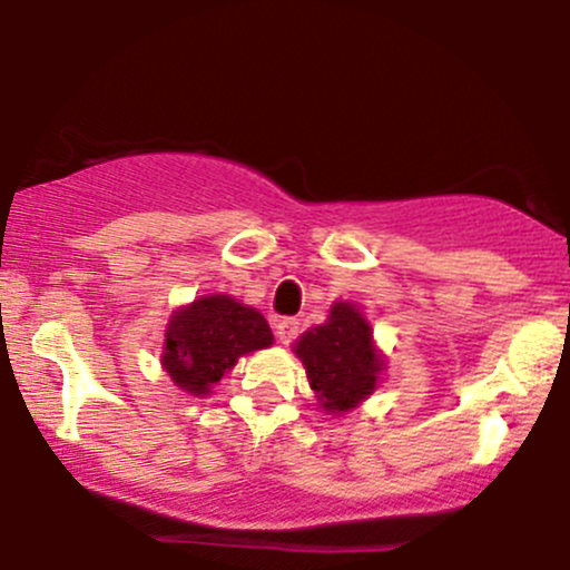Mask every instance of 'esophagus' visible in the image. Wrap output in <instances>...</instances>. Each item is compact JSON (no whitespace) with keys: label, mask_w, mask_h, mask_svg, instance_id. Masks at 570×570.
I'll return each mask as SVG.
<instances>
[{"label":"esophagus","mask_w":570,"mask_h":570,"mask_svg":"<svg viewBox=\"0 0 570 570\" xmlns=\"http://www.w3.org/2000/svg\"><path fill=\"white\" fill-rule=\"evenodd\" d=\"M297 335H299V322H297V318H281V322L276 324V337L284 345L294 343V340H297Z\"/></svg>","instance_id":"34e87169"}]
</instances>
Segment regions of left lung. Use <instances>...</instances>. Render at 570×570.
<instances>
[{
    "label": "left lung",
    "mask_w": 570,
    "mask_h": 570,
    "mask_svg": "<svg viewBox=\"0 0 570 570\" xmlns=\"http://www.w3.org/2000/svg\"><path fill=\"white\" fill-rule=\"evenodd\" d=\"M294 353L326 412H348L364 402L385 367L367 318L351 303L332 305L326 324L307 330L294 343Z\"/></svg>",
    "instance_id": "obj_1"
}]
</instances>
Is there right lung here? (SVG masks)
<instances>
[{"instance_id":"1","label":"right lung","mask_w":570,"mask_h":570,"mask_svg":"<svg viewBox=\"0 0 570 570\" xmlns=\"http://www.w3.org/2000/svg\"><path fill=\"white\" fill-rule=\"evenodd\" d=\"M273 345L265 316L230 294H208L179 311L166 326L163 367L181 391L206 396L246 353Z\"/></svg>"}]
</instances>
